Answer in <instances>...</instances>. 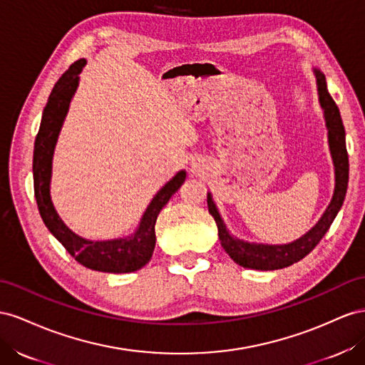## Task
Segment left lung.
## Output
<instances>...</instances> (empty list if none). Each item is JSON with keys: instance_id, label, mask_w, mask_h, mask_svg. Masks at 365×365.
Listing matches in <instances>:
<instances>
[{"instance_id": "1", "label": "left lung", "mask_w": 365, "mask_h": 365, "mask_svg": "<svg viewBox=\"0 0 365 365\" xmlns=\"http://www.w3.org/2000/svg\"><path fill=\"white\" fill-rule=\"evenodd\" d=\"M318 87L319 106L324 111L329 148L331 154L333 166H335V190H333L331 200L326 207L324 214L321 215L318 223L307 231L303 237L286 245H263V243H249L240 238L234 237L226 227L223 218L218 212L212 194L207 192V210L214 217L218 229V238H220L222 247L226 254L231 257L237 264L255 270H275L283 269L303 259L312 249H314L324 234L329 231L330 225L335 220L339 212L342 202L346 199L347 185H349V155L346 148V130L341 120V114L335 101L331 99L327 90L326 76L318 68H314Z\"/></svg>"}]
</instances>
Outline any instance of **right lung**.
I'll return each instance as SVG.
<instances>
[{
	"label": "right lung",
	"mask_w": 365,
	"mask_h": 365,
	"mask_svg": "<svg viewBox=\"0 0 365 365\" xmlns=\"http://www.w3.org/2000/svg\"><path fill=\"white\" fill-rule=\"evenodd\" d=\"M86 64V59H79L75 64H71L59 78L48 96L35 139V197L44 225L78 263L91 270H99V272L128 274L142 269L151 259L155 246V220H158L162 207L170 202L171 195L185 182L186 171H179L170 182L162 186L145 210L136 231L128 237L113 238V240H87V238L73 232L62 222L50 197L51 162H53V153L62 123H64L70 102L79 86V73Z\"/></svg>",
	"instance_id": "obj_1"
}]
</instances>
